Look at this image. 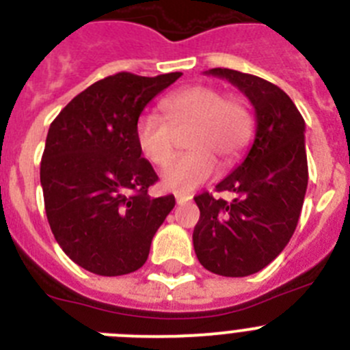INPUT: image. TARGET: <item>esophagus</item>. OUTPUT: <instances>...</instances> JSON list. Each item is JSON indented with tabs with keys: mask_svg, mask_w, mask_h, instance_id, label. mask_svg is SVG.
<instances>
[{
	"mask_svg": "<svg viewBox=\"0 0 350 350\" xmlns=\"http://www.w3.org/2000/svg\"><path fill=\"white\" fill-rule=\"evenodd\" d=\"M191 200L189 194H175V202L178 203V205H182V203H187Z\"/></svg>",
	"mask_w": 350,
	"mask_h": 350,
	"instance_id": "34e87169",
	"label": "esophagus"
}]
</instances>
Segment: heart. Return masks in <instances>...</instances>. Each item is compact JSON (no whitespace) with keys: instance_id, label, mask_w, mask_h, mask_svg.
<instances>
[{"instance_id":"b5f03b06","label":"heart","mask_w":350,"mask_h":350,"mask_svg":"<svg viewBox=\"0 0 350 350\" xmlns=\"http://www.w3.org/2000/svg\"><path fill=\"white\" fill-rule=\"evenodd\" d=\"M165 119L144 113L135 126L142 156L156 166H166L175 156L178 138L191 154L180 157L161 175L168 191L187 193L217 173V161L233 163L252 135V117L245 103L226 98L210 85H193L166 96L161 101Z\"/></svg>"}]
</instances>
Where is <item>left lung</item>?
<instances>
[{
  "label": "left lung",
  "instance_id": "8db88e82",
  "mask_svg": "<svg viewBox=\"0 0 350 350\" xmlns=\"http://www.w3.org/2000/svg\"><path fill=\"white\" fill-rule=\"evenodd\" d=\"M254 107L256 135L245 159L215 189L231 202L203 193L194 198L200 221L193 243L198 261L222 277H247L268 267L289 243L307 193L305 120L275 83L228 68H212Z\"/></svg>",
  "mask_w": 350,
  "mask_h": 350
}]
</instances>
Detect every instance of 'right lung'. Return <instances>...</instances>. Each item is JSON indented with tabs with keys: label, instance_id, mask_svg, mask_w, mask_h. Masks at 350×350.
Masks as SVG:
<instances>
[{
	"label": "right lung",
	"instance_id": "add662e5",
	"mask_svg": "<svg viewBox=\"0 0 350 350\" xmlns=\"http://www.w3.org/2000/svg\"><path fill=\"white\" fill-rule=\"evenodd\" d=\"M180 75L122 71L98 80L49 128L40 165L45 212L64 254L83 270L117 277L144 267L175 206L173 194L148 196L157 175L142 157L135 126L148 101Z\"/></svg>",
	"mask_w": 350,
	"mask_h": 350
}]
</instances>
